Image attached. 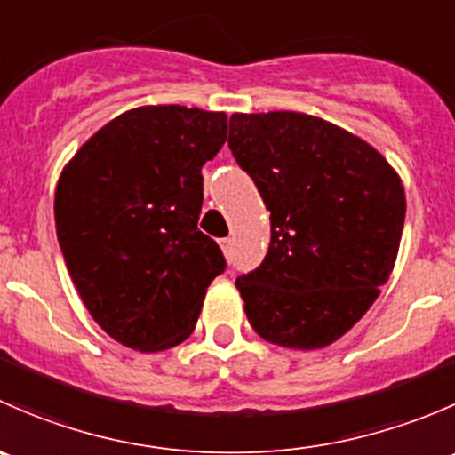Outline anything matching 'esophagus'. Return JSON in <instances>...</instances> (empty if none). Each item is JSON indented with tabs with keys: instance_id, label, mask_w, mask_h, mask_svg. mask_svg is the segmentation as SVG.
I'll return each mask as SVG.
<instances>
[{
	"instance_id": "34e87169",
	"label": "esophagus",
	"mask_w": 455,
	"mask_h": 455,
	"mask_svg": "<svg viewBox=\"0 0 455 455\" xmlns=\"http://www.w3.org/2000/svg\"><path fill=\"white\" fill-rule=\"evenodd\" d=\"M220 246H222V251H224V253H231V249H233V240H231V237H224V240L222 242H220Z\"/></svg>"
}]
</instances>
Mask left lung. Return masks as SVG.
Listing matches in <instances>:
<instances>
[{
  "label": "left lung",
  "mask_w": 455,
  "mask_h": 455,
  "mask_svg": "<svg viewBox=\"0 0 455 455\" xmlns=\"http://www.w3.org/2000/svg\"><path fill=\"white\" fill-rule=\"evenodd\" d=\"M228 125L233 158L270 211L268 253L235 282L249 323L275 346H330L392 273L405 224L401 178L323 118L233 114Z\"/></svg>",
  "instance_id": "8db88e82"
}]
</instances>
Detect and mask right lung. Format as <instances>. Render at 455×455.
I'll return each instance as SVG.
<instances>
[{"instance_id": "1", "label": "right lung", "mask_w": 455, "mask_h": 455, "mask_svg": "<svg viewBox=\"0 0 455 455\" xmlns=\"http://www.w3.org/2000/svg\"><path fill=\"white\" fill-rule=\"evenodd\" d=\"M224 140V112L145 105L100 127L59 178L54 222L68 273L96 323L132 350L185 341L227 268L198 231L202 164Z\"/></svg>"}]
</instances>
